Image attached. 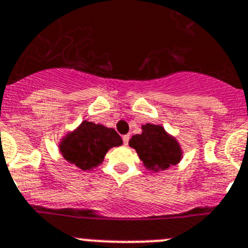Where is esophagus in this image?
I'll return each instance as SVG.
<instances>
[{
	"label": "esophagus",
	"instance_id": "esophagus-1",
	"mask_svg": "<svg viewBox=\"0 0 248 248\" xmlns=\"http://www.w3.org/2000/svg\"><path fill=\"white\" fill-rule=\"evenodd\" d=\"M129 139H130V137H129V135H124V137H123V143H124V145H128Z\"/></svg>",
	"mask_w": 248,
	"mask_h": 248
}]
</instances>
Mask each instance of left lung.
Wrapping results in <instances>:
<instances>
[{
	"label": "left lung",
	"instance_id": "1",
	"mask_svg": "<svg viewBox=\"0 0 248 248\" xmlns=\"http://www.w3.org/2000/svg\"><path fill=\"white\" fill-rule=\"evenodd\" d=\"M141 134L133 135L129 145L134 148L148 169L164 170L181 160L182 152L178 141L168 135L164 128L154 124L141 126Z\"/></svg>",
	"mask_w": 248,
	"mask_h": 248
}]
</instances>
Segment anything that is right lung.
Masks as SVG:
<instances>
[{"instance_id": "obj_1", "label": "right lung", "mask_w": 248, "mask_h": 248, "mask_svg": "<svg viewBox=\"0 0 248 248\" xmlns=\"http://www.w3.org/2000/svg\"><path fill=\"white\" fill-rule=\"evenodd\" d=\"M123 144L120 135L113 128L82 122L74 133L63 138L60 152L63 158L82 170L99 166L108 150Z\"/></svg>"}]
</instances>
